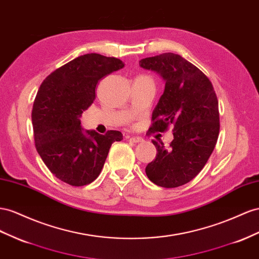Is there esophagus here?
Here are the masks:
<instances>
[{
	"mask_svg": "<svg viewBox=\"0 0 259 259\" xmlns=\"http://www.w3.org/2000/svg\"><path fill=\"white\" fill-rule=\"evenodd\" d=\"M127 138L133 143H142V142H144V139L142 137H137V136H132V137H127Z\"/></svg>",
	"mask_w": 259,
	"mask_h": 259,
	"instance_id": "esophagus-1",
	"label": "esophagus"
}]
</instances>
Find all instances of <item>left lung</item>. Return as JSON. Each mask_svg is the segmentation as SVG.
Instances as JSON below:
<instances>
[{
  "mask_svg": "<svg viewBox=\"0 0 259 259\" xmlns=\"http://www.w3.org/2000/svg\"><path fill=\"white\" fill-rule=\"evenodd\" d=\"M164 79L163 95L152 112L151 133L173 126L169 148L152 141L156 159L146 174L158 186L172 188L192 181L202 170L219 136V106L211 81L198 67L171 52L139 61Z\"/></svg>",
  "mask_w": 259,
  "mask_h": 259,
  "instance_id": "1",
  "label": "left lung"
}]
</instances>
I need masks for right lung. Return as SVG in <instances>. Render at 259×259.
<instances>
[{
  "label": "right lung",
  "mask_w": 259,
  "mask_h": 259,
  "mask_svg": "<svg viewBox=\"0 0 259 259\" xmlns=\"http://www.w3.org/2000/svg\"><path fill=\"white\" fill-rule=\"evenodd\" d=\"M124 65L116 58L83 54L55 69L38 90L31 113L34 145L53 176L69 185L94 182L111 145L123 139L118 131L83 133L79 116L94 103L98 81Z\"/></svg>",
  "instance_id": "add662e5"
}]
</instances>
